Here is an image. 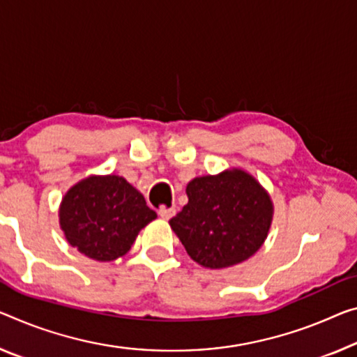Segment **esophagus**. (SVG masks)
<instances>
[{"label": "esophagus", "mask_w": 357, "mask_h": 357, "mask_svg": "<svg viewBox=\"0 0 357 357\" xmlns=\"http://www.w3.org/2000/svg\"><path fill=\"white\" fill-rule=\"evenodd\" d=\"M160 217L162 218V220H171V218L175 215V209L174 207H169V209H166V207H162V209H160Z\"/></svg>", "instance_id": "esophagus-1"}]
</instances>
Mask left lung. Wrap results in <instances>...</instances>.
Wrapping results in <instances>:
<instances>
[{
	"label": "left lung",
	"mask_w": 357,
	"mask_h": 357,
	"mask_svg": "<svg viewBox=\"0 0 357 357\" xmlns=\"http://www.w3.org/2000/svg\"><path fill=\"white\" fill-rule=\"evenodd\" d=\"M188 204L169 220L191 259L222 270L249 260L270 233L274 206L254 175L241 167L195 177Z\"/></svg>",
	"instance_id": "left-lung-1"
}]
</instances>
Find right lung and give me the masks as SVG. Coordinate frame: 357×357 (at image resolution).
<instances>
[{"mask_svg":"<svg viewBox=\"0 0 357 357\" xmlns=\"http://www.w3.org/2000/svg\"><path fill=\"white\" fill-rule=\"evenodd\" d=\"M158 215L119 175H89L62 197L59 223L71 248L97 261L128 254L140 229Z\"/></svg>","mask_w":357,"mask_h":357,"instance_id":"add662e5","label":"right lung"}]
</instances>
